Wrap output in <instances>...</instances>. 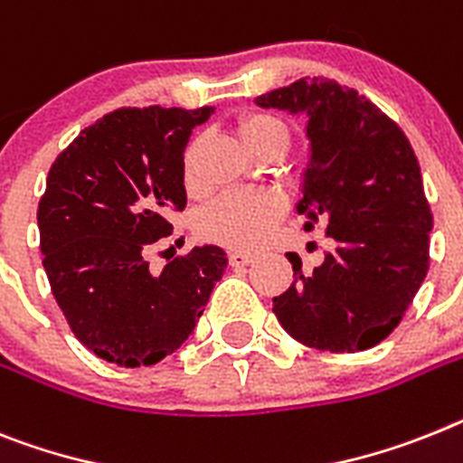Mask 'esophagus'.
<instances>
[{
    "label": "esophagus",
    "instance_id": "1",
    "mask_svg": "<svg viewBox=\"0 0 463 463\" xmlns=\"http://www.w3.org/2000/svg\"><path fill=\"white\" fill-rule=\"evenodd\" d=\"M252 260H255V255H250V252H241V250L229 252V264H232V267H248Z\"/></svg>",
    "mask_w": 463,
    "mask_h": 463
}]
</instances>
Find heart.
<instances>
[{"instance_id":"heart-1","label":"heart","mask_w":463,"mask_h":463,"mask_svg":"<svg viewBox=\"0 0 463 463\" xmlns=\"http://www.w3.org/2000/svg\"><path fill=\"white\" fill-rule=\"evenodd\" d=\"M241 140L255 154L269 147H288V128L271 114H246L239 118ZM196 145L184 152V183H196ZM286 215V199L269 189L258 192H227L203 205L196 215V232L203 241L217 246L252 250L269 239L276 224Z\"/></svg>"}]
</instances>
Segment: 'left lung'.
I'll return each mask as SVG.
<instances>
[{
    "label": "left lung",
    "mask_w": 463,
    "mask_h": 463,
    "mask_svg": "<svg viewBox=\"0 0 463 463\" xmlns=\"http://www.w3.org/2000/svg\"><path fill=\"white\" fill-rule=\"evenodd\" d=\"M307 114L309 164L298 213L304 229H326L335 248L274 298L292 339L333 354L365 351L396 330L429 271L433 215L420 161L401 126L358 90L304 77L255 100Z\"/></svg>",
    "instance_id": "8db88e82"
}]
</instances>
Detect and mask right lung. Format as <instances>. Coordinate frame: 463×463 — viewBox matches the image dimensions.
Returning a JSON list of instances; mask_svg holds the SVG:
<instances>
[{
    "label": "right lung",
    "mask_w": 463,
    "mask_h": 463,
    "mask_svg": "<svg viewBox=\"0 0 463 463\" xmlns=\"http://www.w3.org/2000/svg\"><path fill=\"white\" fill-rule=\"evenodd\" d=\"M215 108H124L98 118L51 165L39 248L74 337L121 367L183 346L227 267L222 248H192L159 274L149 252L184 211V147Z\"/></svg>",
    "instance_id": "add662e5"
}]
</instances>
